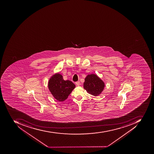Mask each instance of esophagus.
Masks as SVG:
<instances>
[{"instance_id":"34e87169","label":"esophagus","mask_w":154,"mask_h":154,"mask_svg":"<svg viewBox=\"0 0 154 154\" xmlns=\"http://www.w3.org/2000/svg\"><path fill=\"white\" fill-rule=\"evenodd\" d=\"M77 86H79L80 85V82L79 81H78V82H75Z\"/></svg>"}]
</instances>
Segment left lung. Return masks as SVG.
<instances>
[{"mask_svg":"<svg viewBox=\"0 0 154 154\" xmlns=\"http://www.w3.org/2000/svg\"><path fill=\"white\" fill-rule=\"evenodd\" d=\"M83 87L89 94L97 96L104 90L105 83L96 74H91L85 79Z\"/></svg>","mask_w":154,"mask_h":154,"instance_id":"left-lung-1","label":"left lung"}]
</instances>
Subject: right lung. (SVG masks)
I'll use <instances>...</instances> for the list:
<instances>
[{"label": "right lung", "mask_w": 154, "mask_h": 154, "mask_svg": "<svg viewBox=\"0 0 154 154\" xmlns=\"http://www.w3.org/2000/svg\"><path fill=\"white\" fill-rule=\"evenodd\" d=\"M48 86L54 98L61 102L67 98L75 85L69 80L64 81L61 74L57 73L50 79Z\"/></svg>", "instance_id": "add662e5"}]
</instances>
